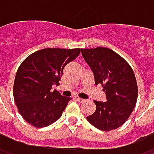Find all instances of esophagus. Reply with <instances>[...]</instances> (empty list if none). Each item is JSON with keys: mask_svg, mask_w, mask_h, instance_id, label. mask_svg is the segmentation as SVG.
Segmentation results:
<instances>
[{"mask_svg": "<svg viewBox=\"0 0 154 154\" xmlns=\"http://www.w3.org/2000/svg\"><path fill=\"white\" fill-rule=\"evenodd\" d=\"M76 100H77L78 103H84V102L85 101V100H84V99H82V98H79V97H77Z\"/></svg>", "mask_w": 154, "mask_h": 154, "instance_id": "34e87169", "label": "esophagus"}]
</instances>
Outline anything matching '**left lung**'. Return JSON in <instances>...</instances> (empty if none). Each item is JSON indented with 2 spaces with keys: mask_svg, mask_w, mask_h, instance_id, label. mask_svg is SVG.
<instances>
[{
  "mask_svg": "<svg viewBox=\"0 0 154 154\" xmlns=\"http://www.w3.org/2000/svg\"><path fill=\"white\" fill-rule=\"evenodd\" d=\"M81 52L94 73L95 85H102L107 99L104 103L94 101L95 112L86 119L100 130L116 129L128 119L137 104L138 89L133 69L106 47L81 49Z\"/></svg>",
  "mask_w": 154,
  "mask_h": 154,
  "instance_id": "1",
  "label": "left lung"
}]
</instances>
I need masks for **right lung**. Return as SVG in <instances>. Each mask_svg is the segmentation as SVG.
Here are the masks:
<instances>
[{
  "label": "right lung",
  "mask_w": 154,
  "mask_h": 154,
  "mask_svg": "<svg viewBox=\"0 0 154 154\" xmlns=\"http://www.w3.org/2000/svg\"><path fill=\"white\" fill-rule=\"evenodd\" d=\"M80 51V48L42 49L20 64L14 80L13 96L18 112L27 123L44 128L61 117L70 98L56 90L51 92V86L59 85L65 66Z\"/></svg>",
  "instance_id": "right-lung-1"
}]
</instances>
